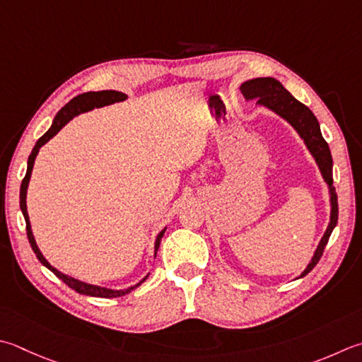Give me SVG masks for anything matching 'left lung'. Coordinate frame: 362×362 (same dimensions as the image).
<instances>
[{
	"instance_id": "8db88e82",
	"label": "left lung",
	"mask_w": 362,
	"mask_h": 362,
	"mask_svg": "<svg viewBox=\"0 0 362 362\" xmlns=\"http://www.w3.org/2000/svg\"><path fill=\"white\" fill-rule=\"evenodd\" d=\"M246 102L256 100V106L260 108L270 110L274 115H278L281 119L293 127V130L298 133V136L303 139L304 146L313 155L315 160L318 171H320L325 183L328 185V194H329V223L328 228L325 230L320 243L317 245V250L314 251V256L310 259L308 267L304 272L298 276V279L306 276L320 260L325 246L328 243V238L331 232L334 230L337 224L339 216V207H337V194L336 189L332 187V157L329 152L328 143L322 136L320 124H318L314 112L310 111L306 105L296 100V98L290 94V92L282 86V84L272 76H262V78H252L250 81L242 83L240 86Z\"/></svg>"
}]
</instances>
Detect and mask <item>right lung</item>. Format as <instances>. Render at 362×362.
<instances>
[{"mask_svg": "<svg viewBox=\"0 0 362 362\" xmlns=\"http://www.w3.org/2000/svg\"><path fill=\"white\" fill-rule=\"evenodd\" d=\"M127 98H129V95L124 94V92H119V90H90V92H84V94H80V95L74 97L72 100H70L66 106H62V108L58 111V115L54 116L53 122H52V127H49L48 132L44 134V136L39 138L37 143H35L33 152L30 155V158H28L26 175H25V179L21 180V187H20V209H21V214H23V216H25L28 240H30V243H31V247H33V251L35 254V257H37L40 264L44 265V267H47L49 272H53L61 281L66 282V284L70 288H74L75 292L81 293V295L98 296V298H116V296H124L127 293H130L132 290H134L138 286L143 284V282L148 278V273L139 282H136V284H134V286H130V287H127V288H120V290H115V288H108V287H102V286L88 284V282H83L80 279H75V278H72V276L64 274L62 272L56 270L53 265H49V262L44 257V254L40 252L37 243H35V238H34L33 230H31L30 215H28V209H26V193H28V185H30V180H31V173H33V168H34V161H35V157H37V153H39L42 146L47 144L48 141L54 136V134H58L59 130H62V127H66L75 116L83 115V112L92 111L94 108H103V106H108V105L117 103V102H124V100H127ZM165 230H166V228L163 229V230H160L157 238H155L153 257L157 256L158 246H160L161 237H163V233H165Z\"/></svg>", "mask_w": 362, "mask_h": 362, "instance_id": "1", "label": "right lung"}]
</instances>
